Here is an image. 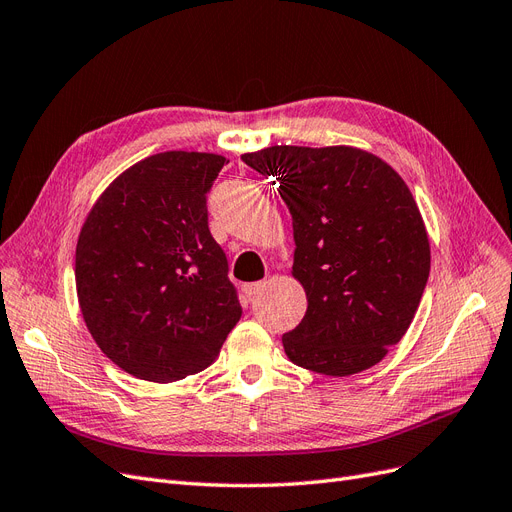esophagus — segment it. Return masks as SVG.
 Listing matches in <instances>:
<instances>
[{
  "instance_id": "1",
  "label": "esophagus",
  "mask_w": 512,
  "mask_h": 512,
  "mask_svg": "<svg viewBox=\"0 0 512 512\" xmlns=\"http://www.w3.org/2000/svg\"><path fill=\"white\" fill-rule=\"evenodd\" d=\"M263 287H266V283H261V280H259V283L246 285V287H244V291H246V295H249V298L253 300V298H257V295L261 293V289H263Z\"/></svg>"
}]
</instances>
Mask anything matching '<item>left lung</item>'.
Returning a JSON list of instances; mask_svg holds the SVG:
<instances>
[{
  "instance_id": "left-lung-1",
  "label": "left lung",
  "mask_w": 512,
  "mask_h": 512,
  "mask_svg": "<svg viewBox=\"0 0 512 512\" xmlns=\"http://www.w3.org/2000/svg\"><path fill=\"white\" fill-rule=\"evenodd\" d=\"M278 183L293 221L302 323L283 336L295 366L351 376L398 344L430 276V238L389 163L355 146H268L242 157Z\"/></svg>"
}]
</instances>
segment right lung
I'll return each instance as SVG.
<instances>
[{"label": "right lung", "instance_id": "right-lung-1", "mask_svg": "<svg viewBox=\"0 0 512 512\" xmlns=\"http://www.w3.org/2000/svg\"><path fill=\"white\" fill-rule=\"evenodd\" d=\"M225 163L195 151L146 157L112 180L80 227L82 319L112 364L142 381L206 370L240 321L206 208Z\"/></svg>", "mask_w": 512, "mask_h": 512}]
</instances>
